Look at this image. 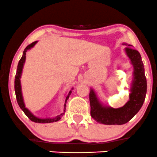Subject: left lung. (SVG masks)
<instances>
[{"label": "left lung", "instance_id": "1", "mask_svg": "<svg viewBox=\"0 0 157 157\" xmlns=\"http://www.w3.org/2000/svg\"><path fill=\"white\" fill-rule=\"evenodd\" d=\"M125 52L133 66V79L130 94H129V101L126 104L116 109L104 106L99 101L94 91L92 89L90 90V113L92 118L100 124L121 125L127 123L140 110L145 99L147 80L140 53L130 44L125 48Z\"/></svg>", "mask_w": 157, "mask_h": 157}]
</instances>
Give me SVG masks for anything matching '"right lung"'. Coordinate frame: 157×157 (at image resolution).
<instances>
[{
  "mask_svg": "<svg viewBox=\"0 0 157 157\" xmlns=\"http://www.w3.org/2000/svg\"><path fill=\"white\" fill-rule=\"evenodd\" d=\"M37 43V41L36 42L31 43L30 44H29L28 46H27L26 48L25 49L23 52V55H22V57L21 58V59L18 62V67H17V71H16V75H15V96H16V99H17V102H18V104L19 105L20 108L23 110V112L25 113V114L27 115V117L29 118V119H30L32 121L36 122V123H51V122H56L57 121H59L61 119L62 116L65 114V104L67 102V100L69 98L70 94H71V91H70L68 92V95L66 96L65 98V104H64V112L63 113L59 115H56V116L53 117V118H39L36 117L35 115H33V113H30V111L28 109L25 107V103H24V100H23V96H22V92H21V81H20V78L21 76V73H22V69H23L24 67V64L25 63V59H26V52H27L28 50H30V48H32ZM73 89H71V90Z\"/></svg>",
  "mask_w": 157,
  "mask_h": 157,
  "instance_id": "add662e5",
  "label": "right lung"
}]
</instances>
